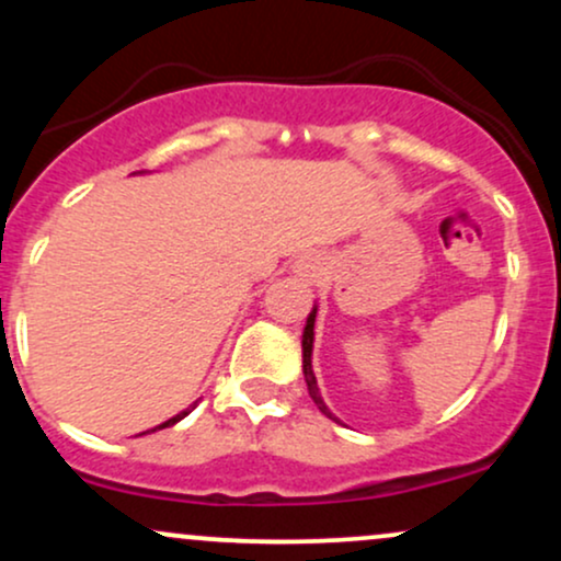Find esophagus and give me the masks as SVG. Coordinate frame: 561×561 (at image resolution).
<instances>
[{"label": "esophagus", "instance_id": "1", "mask_svg": "<svg viewBox=\"0 0 561 561\" xmlns=\"http://www.w3.org/2000/svg\"><path fill=\"white\" fill-rule=\"evenodd\" d=\"M293 272H295V276H300L302 282H317L321 272H324V263H321L319 255L308 253V255H300V259L295 261Z\"/></svg>", "mask_w": 561, "mask_h": 561}]
</instances>
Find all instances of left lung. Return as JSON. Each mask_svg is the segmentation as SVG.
<instances>
[{
  "instance_id": "1",
  "label": "left lung",
  "mask_w": 561,
  "mask_h": 561,
  "mask_svg": "<svg viewBox=\"0 0 561 561\" xmlns=\"http://www.w3.org/2000/svg\"><path fill=\"white\" fill-rule=\"evenodd\" d=\"M313 321H317V306H313V311L308 313L306 319V330H302V375H306V385H308V396L313 398V403L319 405V411L324 416H330V420L337 422V416L332 414L330 409H327V403L321 401L319 396V385H317V377H313V369H311V351H313Z\"/></svg>"
}]
</instances>
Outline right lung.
<instances>
[{
  "mask_svg": "<svg viewBox=\"0 0 561 561\" xmlns=\"http://www.w3.org/2000/svg\"><path fill=\"white\" fill-rule=\"evenodd\" d=\"M195 405H197V403H192V405H190V409H184V411H179V414H176V416H171V420H169V422H163V424H158V427H156V430H163V427H171V424H176V422H179V420H184V416H186V414H190V411H192V409H195ZM156 430H150V433H156Z\"/></svg>",
  "mask_w": 561,
  "mask_h": 561,
  "instance_id": "1",
  "label": "right lung"
}]
</instances>
